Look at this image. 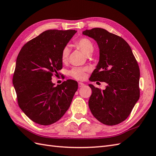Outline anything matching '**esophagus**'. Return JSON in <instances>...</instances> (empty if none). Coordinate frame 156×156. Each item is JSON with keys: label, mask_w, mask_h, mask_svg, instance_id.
<instances>
[{"label": "esophagus", "mask_w": 156, "mask_h": 156, "mask_svg": "<svg viewBox=\"0 0 156 156\" xmlns=\"http://www.w3.org/2000/svg\"><path fill=\"white\" fill-rule=\"evenodd\" d=\"M84 86V83H82V82H78V87H82Z\"/></svg>", "instance_id": "esophagus-1"}]
</instances>
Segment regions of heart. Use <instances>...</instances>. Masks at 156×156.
Listing matches in <instances>:
<instances>
[{
    "instance_id": "heart-1",
    "label": "heart",
    "mask_w": 156,
    "mask_h": 156,
    "mask_svg": "<svg viewBox=\"0 0 156 156\" xmlns=\"http://www.w3.org/2000/svg\"><path fill=\"white\" fill-rule=\"evenodd\" d=\"M75 47L80 50L86 55H90L94 49V43L91 40L87 37L80 38L74 41ZM70 49L67 46L62 49L61 59L63 63L67 62L70 55ZM87 69L86 67H76L70 70L69 75L77 80H82L86 76Z\"/></svg>"
}]
</instances>
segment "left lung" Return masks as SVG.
I'll use <instances>...</instances> for the list:
<instances>
[{
  "instance_id": "obj_1",
  "label": "left lung",
  "mask_w": 156,
  "mask_h": 156,
  "mask_svg": "<svg viewBox=\"0 0 156 156\" xmlns=\"http://www.w3.org/2000/svg\"><path fill=\"white\" fill-rule=\"evenodd\" d=\"M83 34L94 38L99 48V61L90 80L107 83L104 90L89 85L90 111L104 125H118L129 116L140 98L137 61L129 44L117 35L98 27Z\"/></svg>"
}]
</instances>
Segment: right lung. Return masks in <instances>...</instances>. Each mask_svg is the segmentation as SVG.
<instances>
[{"instance_id": "add662e5", "label": "right lung", "mask_w": 156, "mask_h": 156, "mask_svg": "<svg viewBox=\"0 0 156 156\" xmlns=\"http://www.w3.org/2000/svg\"><path fill=\"white\" fill-rule=\"evenodd\" d=\"M76 32L49 30L27 42L18 55L13 84L18 104L31 121L41 125L58 121L69 109L78 83L67 80L55 86L52 76L62 68V49Z\"/></svg>"}]
</instances>
